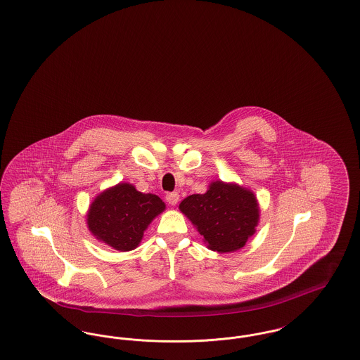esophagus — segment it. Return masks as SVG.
<instances>
[{"instance_id": "esophagus-1", "label": "esophagus", "mask_w": 360, "mask_h": 360, "mask_svg": "<svg viewBox=\"0 0 360 360\" xmlns=\"http://www.w3.org/2000/svg\"><path fill=\"white\" fill-rule=\"evenodd\" d=\"M166 200L170 205H176L178 201H179V194L176 191H172V193H167L166 194Z\"/></svg>"}]
</instances>
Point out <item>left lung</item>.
Wrapping results in <instances>:
<instances>
[{"instance_id": "obj_1", "label": "left lung", "mask_w": 360, "mask_h": 360, "mask_svg": "<svg viewBox=\"0 0 360 360\" xmlns=\"http://www.w3.org/2000/svg\"><path fill=\"white\" fill-rule=\"evenodd\" d=\"M179 209L204 236L207 247L232 252L255 233L259 207L255 195L238 185L213 182L205 194H191Z\"/></svg>"}]
</instances>
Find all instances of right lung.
Returning <instances> with one entry per match:
<instances>
[{
  "mask_svg": "<svg viewBox=\"0 0 360 360\" xmlns=\"http://www.w3.org/2000/svg\"><path fill=\"white\" fill-rule=\"evenodd\" d=\"M163 210L165 202L158 195L143 194L129 184H119L91 202L87 225L97 239L115 250L131 251Z\"/></svg>",
  "mask_w": 360,
  "mask_h": 360,
  "instance_id": "1",
  "label": "right lung"
}]
</instances>
